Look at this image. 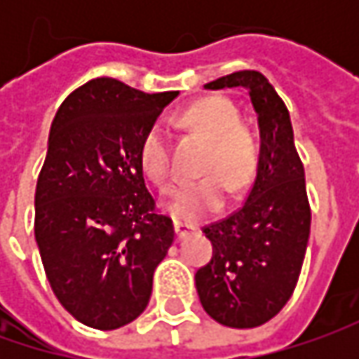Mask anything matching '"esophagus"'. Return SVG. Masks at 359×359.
Listing matches in <instances>:
<instances>
[{
    "instance_id": "34e87169",
    "label": "esophagus",
    "mask_w": 359,
    "mask_h": 359,
    "mask_svg": "<svg viewBox=\"0 0 359 359\" xmlns=\"http://www.w3.org/2000/svg\"><path fill=\"white\" fill-rule=\"evenodd\" d=\"M173 228H175V236H177V240H186V238H189V236L196 231L194 226H187V224H182V222H175V224H173Z\"/></svg>"
}]
</instances>
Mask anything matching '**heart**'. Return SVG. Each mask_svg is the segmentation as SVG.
<instances>
[{"mask_svg": "<svg viewBox=\"0 0 359 359\" xmlns=\"http://www.w3.org/2000/svg\"><path fill=\"white\" fill-rule=\"evenodd\" d=\"M182 121L210 140L203 161V173L210 175L173 184L163 196V208L177 222L191 224L222 210L226 186L231 194H240L250 184L257 163V147L252 133L238 126V107L222 95L203 97L191 104L182 114ZM140 163L154 184H165L170 175V147L165 130L159 123L145 130L140 144Z\"/></svg>", "mask_w": 359, "mask_h": 359, "instance_id": "1", "label": "heart"}]
</instances>
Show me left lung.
Wrapping results in <instances>:
<instances>
[{
    "mask_svg": "<svg viewBox=\"0 0 359 359\" xmlns=\"http://www.w3.org/2000/svg\"><path fill=\"white\" fill-rule=\"evenodd\" d=\"M203 88L250 91L262 145L255 182L243 205L203 228L214 255L198 269L196 287L215 322L255 327L287 304L302 271L311 224L304 163L294 145L290 111L259 72H236Z\"/></svg>",
    "mask_w": 359,
    "mask_h": 359,
    "instance_id": "left-lung-1",
    "label": "left lung"
}]
</instances>
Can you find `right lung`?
I'll use <instances>...</instances> for the list:
<instances>
[{
  "label": "right lung",
  "instance_id": "1",
  "mask_svg": "<svg viewBox=\"0 0 359 359\" xmlns=\"http://www.w3.org/2000/svg\"><path fill=\"white\" fill-rule=\"evenodd\" d=\"M177 91L95 77L60 105L35 187V241L55 297L77 322L118 330L145 310L173 243L140 163L145 130Z\"/></svg>",
  "mask_w": 359,
  "mask_h": 359
}]
</instances>
